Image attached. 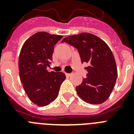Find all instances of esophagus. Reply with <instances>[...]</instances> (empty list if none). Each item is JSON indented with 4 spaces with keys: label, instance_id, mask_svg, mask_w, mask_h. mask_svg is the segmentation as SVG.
<instances>
[{
    "label": "esophagus",
    "instance_id": "1",
    "mask_svg": "<svg viewBox=\"0 0 134 134\" xmlns=\"http://www.w3.org/2000/svg\"><path fill=\"white\" fill-rule=\"evenodd\" d=\"M65 74H66V76H67V77H69V76H70L72 75L71 73H65Z\"/></svg>",
    "mask_w": 134,
    "mask_h": 134
}]
</instances>
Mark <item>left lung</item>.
Segmentation results:
<instances>
[{"label": "left lung", "instance_id": "left-lung-1", "mask_svg": "<svg viewBox=\"0 0 134 134\" xmlns=\"http://www.w3.org/2000/svg\"><path fill=\"white\" fill-rule=\"evenodd\" d=\"M76 48L81 62L88 64L86 77L76 87L78 95L85 102L100 104L109 97L118 77L113 54L101 39L88 33L67 37L62 41Z\"/></svg>", "mask_w": 134, "mask_h": 134}]
</instances>
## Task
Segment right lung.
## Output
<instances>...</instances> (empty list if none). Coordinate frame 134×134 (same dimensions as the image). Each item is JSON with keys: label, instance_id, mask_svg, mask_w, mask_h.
Here are the masks:
<instances>
[{"label": "right lung", "instance_id": "obj_1", "mask_svg": "<svg viewBox=\"0 0 134 134\" xmlns=\"http://www.w3.org/2000/svg\"><path fill=\"white\" fill-rule=\"evenodd\" d=\"M62 37L46 32H38L23 44L19 58L20 79L29 99L37 105H49L57 98L61 84L66 79L63 72H48L54 46Z\"/></svg>", "mask_w": 134, "mask_h": 134}]
</instances>
